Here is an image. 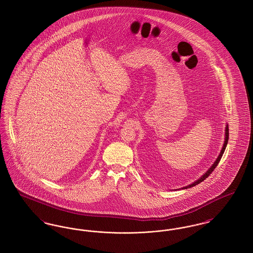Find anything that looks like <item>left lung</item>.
Segmentation results:
<instances>
[{
    "label": "left lung",
    "mask_w": 253,
    "mask_h": 253,
    "mask_svg": "<svg viewBox=\"0 0 253 253\" xmlns=\"http://www.w3.org/2000/svg\"><path fill=\"white\" fill-rule=\"evenodd\" d=\"M228 141H229V125H228V123H227V125H226V129H225V141H224V144H223V147H222V150H221V152H220V154H219V156L216 158V160L213 162V164L209 168V169L205 172L203 175H201V177L200 178H198L197 180L194 181L193 182L192 184H190V185H188V186H185V187H183V188H181L182 190H186V189H189V188H192V187H194L195 185H197V184H199V183H201L202 181H204L211 172H212V170L215 169L217 165H218V163H219V161H220V159H221V157L223 156V154H224V152H225V150H226V147H227V144H228Z\"/></svg>",
    "instance_id": "left-lung-1"
}]
</instances>
